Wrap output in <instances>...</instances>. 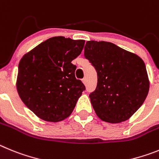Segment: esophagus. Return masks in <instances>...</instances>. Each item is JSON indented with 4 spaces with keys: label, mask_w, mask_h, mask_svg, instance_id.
<instances>
[{
    "label": "esophagus",
    "mask_w": 159,
    "mask_h": 159,
    "mask_svg": "<svg viewBox=\"0 0 159 159\" xmlns=\"http://www.w3.org/2000/svg\"><path fill=\"white\" fill-rule=\"evenodd\" d=\"M82 82L84 83V84H86V79H85V78H83Z\"/></svg>",
    "instance_id": "obj_1"
}]
</instances>
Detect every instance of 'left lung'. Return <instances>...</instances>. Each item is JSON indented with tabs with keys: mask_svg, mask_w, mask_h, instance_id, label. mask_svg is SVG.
Listing matches in <instances>:
<instances>
[{
	"mask_svg": "<svg viewBox=\"0 0 159 159\" xmlns=\"http://www.w3.org/2000/svg\"><path fill=\"white\" fill-rule=\"evenodd\" d=\"M85 58L97 73V85L89 98L101 120L118 124L141 107L149 92L150 81L143 59L115 44L88 41Z\"/></svg>",
	"mask_w": 159,
	"mask_h": 159,
	"instance_id": "left-lung-1",
	"label": "left lung"
}]
</instances>
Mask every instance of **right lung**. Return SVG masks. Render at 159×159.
I'll use <instances>...</instances> for the list:
<instances>
[{"instance_id": "add662e5", "label": "right lung", "mask_w": 159, "mask_h": 159, "mask_svg": "<svg viewBox=\"0 0 159 159\" xmlns=\"http://www.w3.org/2000/svg\"><path fill=\"white\" fill-rule=\"evenodd\" d=\"M84 45L82 39L52 37L20 61L17 92L24 104L43 120L58 122L67 118L85 89L75 78L77 66L71 63Z\"/></svg>"}]
</instances>
